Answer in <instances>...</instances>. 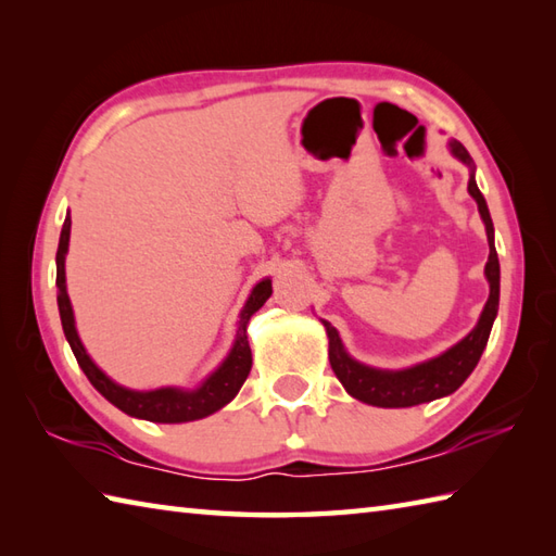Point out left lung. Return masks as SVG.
Wrapping results in <instances>:
<instances>
[{
	"instance_id": "obj_1",
	"label": "left lung",
	"mask_w": 556,
	"mask_h": 556,
	"mask_svg": "<svg viewBox=\"0 0 556 556\" xmlns=\"http://www.w3.org/2000/svg\"><path fill=\"white\" fill-rule=\"evenodd\" d=\"M448 150H452V155L456 160L468 164L470 169L468 193L473 195L480 217L485 222L488 243H490V257L485 265V277L490 281V299L480 313L476 329L466 339H460L458 344L444 351L442 356L418 363L413 365V368H404V370H380V368H370V365L353 361L346 353L344 344H341L337 329L323 320L327 329V339H329V365H332L334 375L339 377V382L344 384L346 392L353 399L363 401V404L380 406V408H408V406L425 404V401H434L452 394L466 382V377L476 370L482 351L488 346L492 323L500 311V257H497V248H494V227H492V217H490L485 198H482L480 188L476 184V167H473V160L468 155V150L460 146L458 140H448Z\"/></svg>"
}]
</instances>
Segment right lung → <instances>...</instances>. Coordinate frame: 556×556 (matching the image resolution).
I'll use <instances>...</instances> for the list:
<instances>
[{"mask_svg": "<svg viewBox=\"0 0 556 556\" xmlns=\"http://www.w3.org/2000/svg\"><path fill=\"white\" fill-rule=\"evenodd\" d=\"M68 236H71V215L66 212L62 236H59V248H56V305H59V317H62V327L71 351L80 365V370L86 372L90 384L98 389V392L122 408L124 413L134 418H143L150 422H188V420H200L210 416V413L219 410L227 406L229 401L239 394L243 387L248 372H251L253 356L251 346H248V334L245 327L251 315L263 308V303L271 296V281L263 279L260 285L248 296L243 311L239 315V329H236V341L229 351V356L224 358L219 368L212 372L207 380L198 389H179V387H162V389H150V392H136V389H126L116 384L104 375L92 358L86 353V346L80 344L78 332H76V320H74V308H71L68 293H66V251H68Z\"/></svg>", "mask_w": 556, "mask_h": 556, "instance_id": "right-lung-1", "label": "right lung"}]
</instances>
